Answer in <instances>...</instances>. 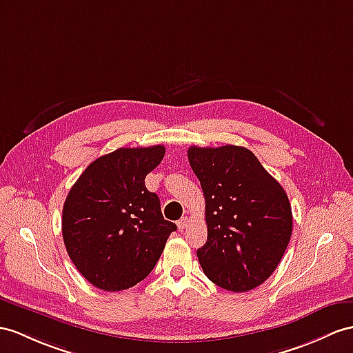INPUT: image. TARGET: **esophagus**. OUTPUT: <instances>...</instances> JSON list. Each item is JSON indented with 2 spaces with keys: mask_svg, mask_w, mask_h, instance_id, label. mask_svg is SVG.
<instances>
[{
  "mask_svg": "<svg viewBox=\"0 0 353 353\" xmlns=\"http://www.w3.org/2000/svg\"><path fill=\"white\" fill-rule=\"evenodd\" d=\"M188 223H190V219H188V217H183L181 220H178V223H176L178 229L179 230H184L188 226Z\"/></svg>",
  "mask_w": 353,
  "mask_h": 353,
  "instance_id": "34e87169",
  "label": "esophagus"
}]
</instances>
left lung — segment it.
<instances>
[{
  "mask_svg": "<svg viewBox=\"0 0 353 353\" xmlns=\"http://www.w3.org/2000/svg\"><path fill=\"white\" fill-rule=\"evenodd\" d=\"M205 196L208 238L197 250L205 276L232 292L257 288L276 271L292 235L289 197L244 147L188 148Z\"/></svg>",
  "mask_w": 353,
  "mask_h": 353,
  "instance_id": "1",
  "label": "left lung"
}]
</instances>
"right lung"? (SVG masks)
Instances as JSON below:
<instances>
[{
  "label": "right lung",
  "mask_w": 353,
  "mask_h": 353,
  "mask_svg": "<svg viewBox=\"0 0 353 353\" xmlns=\"http://www.w3.org/2000/svg\"><path fill=\"white\" fill-rule=\"evenodd\" d=\"M165 147L118 148L82 172L63 206V238L72 262L91 285L118 292L156 266L176 225L163 219L160 199L145 176Z\"/></svg>",
  "instance_id": "obj_1"
}]
</instances>
